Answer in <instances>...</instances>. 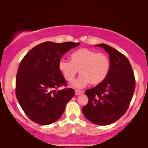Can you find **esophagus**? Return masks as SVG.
<instances>
[{
	"instance_id": "obj_1",
	"label": "esophagus",
	"mask_w": 148,
	"mask_h": 148,
	"mask_svg": "<svg viewBox=\"0 0 148 148\" xmlns=\"http://www.w3.org/2000/svg\"><path fill=\"white\" fill-rule=\"evenodd\" d=\"M82 92H83V91H79V90H76L75 91V94H76V95H81Z\"/></svg>"
}]
</instances>
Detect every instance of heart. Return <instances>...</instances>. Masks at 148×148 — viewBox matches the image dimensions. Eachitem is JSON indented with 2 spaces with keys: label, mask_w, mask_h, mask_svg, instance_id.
Listing matches in <instances>:
<instances>
[{
  "label": "heart",
  "mask_w": 148,
  "mask_h": 148,
  "mask_svg": "<svg viewBox=\"0 0 148 148\" xmlns=\"http://www.w3.org/2000/svg\"><path fill=\"white\" fill-rule=\"evenodd\" d=\"M71 61L62 59L58 67L64 79L72 82L78 72L81 75L72 83L76 88H82L89 82L101 84L107 77L110 69V60L106 54L97 53L88 48H82L72 53Z\"/></svg>",
  "instance_id": "1"
}]
</instances>
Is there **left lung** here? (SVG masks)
Segmentation results:
<instances>
[{"mask_svg": "<svg viewBox=\"0 0 148 148\" xmlns=\"http://www.w3.org/2000/svg\"><path fill=\"white\" fill-rule=\"evenodd\" d=\"M95 46L109 53L110 69L103 82L86 90L89 101L82 112L93 123L107 125L118 120L129 108L135 89V77L126 56L107 44Z\"/></svg>", "mask_w": 148, "mask_h": 148, "instance_id": "8db88e82", "label": "left lung"}]
</instances>
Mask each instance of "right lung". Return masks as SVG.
<instances>
[{"instance_id": "add662e5", "label": "right lung", "mask_w": 148, "mask_h": 148, "mask_svg": "<svg viewBox=\"0 0 148 148\" xmlns=\"http://www.w3.org/2000/svg\"><path fill=\"white\" fill-rule=\"evenodd\" d=\"M79 42L57 44L45 42L32 48L20 62L16 79V95L29 118L42 125L59 119L74 90L66 87L59 61L64 53L79 46Z\"/></svg>"}]
</instances>
